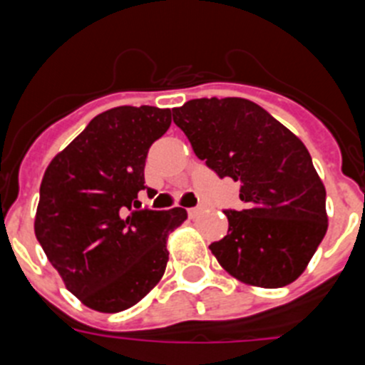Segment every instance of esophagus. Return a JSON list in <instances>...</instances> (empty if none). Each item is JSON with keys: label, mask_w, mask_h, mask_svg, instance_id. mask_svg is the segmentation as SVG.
<instances>
[{"label": "esophagus", "mask_w": 365, "mask_h": 365, "mask_svg": "<svg viewBox=\"0 0 365 365\" xmlns=\"http://www.w3.org/2000/svg\"><path fill=\"white\" fill-rule=\"evenodd\" d=\"M201 210H202L201 206H195V208H190L188 215H190V217H197V215L201 214Z\"/></svg>", "instance_id": "34e87169"}]
</instances>
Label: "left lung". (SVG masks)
I'll list each match as a JSON object with an SVG mask.
<instances>
[{"label":"left lung","mask_w":365,"mask_h":365,"mask_svg":"<svg viewBox=\"0 0 365 365\" xmlns=\"http://www.w3.org/2000/svg\"><path fill=\"white\" fill-rule=\"evenodd\" d=\"M199 159L240 182L243 210H225L228 234L210 245L219 265L248 285L298 279L327 232L325 186L305 144L247 98H195L173 109Z\"/></svg>","instance_id":"8db88e82"}]
</instances>
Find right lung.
Instances as JSON below:
<instances>
[{
	"label": "right lung",
	"instance_id": "1",
	"mask_svg": "<svg viewBox=\"0 0 365 365\" xmlns=\"http://www.w3.org/2000/svg\"><path fill=\"white\" fill-rule=\"evenodd\" d=\"M170 124V109L113 108L45 170L34 234L69 292L89 309L133 307L166 270L168 235L188 214L140 210L137 199L148 188V150Z\"/></svg>",
	"mask_w": 365,
	"mask_h": 365
}]
</instances>
